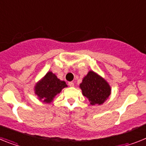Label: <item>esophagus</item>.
Instances as JSON below:
<instances>
[{
	"label": "esophagus",
	"mask_w": 146,
	"mask_h": 146,
	"mask_svg": "<svg viewBox=\"0 0 146 146\" xmlns=\"http://www.w3.org/2000/svg\"><path fill=\"white\" fill-rule=\"evenodd\" d=\"M68 86L71 87L74 86V83L73 82H68Z\"/></svg>",
	"instance_id": "1"
}]
</instances>
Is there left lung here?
I'll use <instances>...</instances> for the list:
<instances>
[{
    "instance_id": "obj_1",
    "label": "left lung",
    "mask_w": 146,
    "mask_h": 146,
    "mask_svg": "<svg viewBox=\"0 0 146 146\" xmlns=\"http://www.w3.org/2000/svg\"><path fill=\"white\" fill-rule=\"evenodd\" d=\"M83 96L88 99L92 106L101 105L111 94V87L105 79L93 71L88 72L80 84Z\"/></svg>"
}]
</instances>
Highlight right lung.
<instances>
[{
	"instance_id": "1",
	"label": "right lung",
	"mask_w": 146,
	"mask_h": 146,
	"mask_svg": "<svg viewBox=\"0 0 146 146\" xmlns=\"http://www.w3.org/2000/svg\"><path fill=\"white\" fill-rule=\"evenodd\" d=\"M67 87L65 81H62L52 72H48L35 86V92L40 100L44 103L52 102L56 95L63 88Z\"/></svg>"
}]
</instances>
